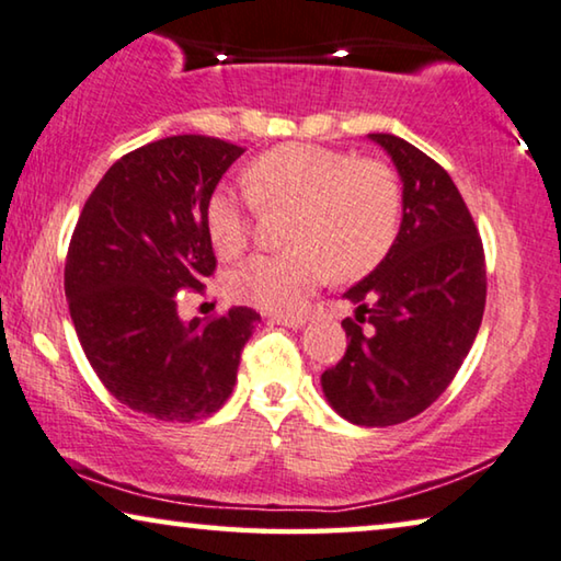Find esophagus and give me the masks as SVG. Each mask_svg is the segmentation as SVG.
Returning <instances> with one entry per match:
<instances>
[{"label":"esophagus","mask_w":561,"mask_h":561,"mask_svg":"<svg viewBox=\"0 0 561 561\" xmlns=\"http://www.w3.org/2000/svg\"><path fill=\"white\" fill-rule=\"evenodd\" d=\"M273 323H280V327H288V329H304L308 316L306 313H296V316H273L271 319Z\"/></svg>","instance_id":"34e87169"}]
</instances>
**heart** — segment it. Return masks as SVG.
I'll list each match as a JSON object with an SVG mask.
<instances>
[{
  "mask_svg": "<svg viewBox=\"0 0 561 561\" xmlns=\"http://www.w3.org/2000/svg\"><path fill=\"white\" fill-rule=\"evenodd\" d=\"M245 190L263 213L290 209L288 245L232 267L227 296L265 311H296L334 273L354 280L389 253L400 230L402 194L385 164L313 144H283L245 169ZM207 232L215 253L234 257L248 248L253 209L232 186L207 199Z\"/></svg>",
  "mask_w": 561,
  "mask_h": 561,
  "instance_id": "1",
  "label": "heart"
}]
</instances>
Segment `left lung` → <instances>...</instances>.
Returning a JSON list of instances; mask_svg holds the SVG:
<instances>
[{"label": "left lung", "mask_w": 561, "mask_h": 561, "mask_svg": "<svg viewBox=\"0 0 561 561\" xmlns=\"http://www.w3.org/2000/svg\"><path fill=\"white\" fill-rule=\"evenodd\" d=\"M402 182L400 232L367 278L344 294L346 354L321 375L341 417L387 427L445 392L473 346L485 308L483 242L440 164L392 134H369Z\"/></svg>", "instance_id": "left-lung-1"}]
</instances>
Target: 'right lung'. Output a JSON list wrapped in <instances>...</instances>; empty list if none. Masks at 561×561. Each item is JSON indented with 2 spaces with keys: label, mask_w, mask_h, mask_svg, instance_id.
<instances>
[{
  "label": "right lung",
  "mask_w": 561,
  "mask_h": 561,
  "mask_svg": "<svg viewBox=\"0 0 561 561\" xmlns=\"http://www.w3.org/2000/svg\"><path fill=\"white\" fill-rule=\"evenodd\" d=\"M245 149L169 136L121 157L88 197L65 261V298L103 387L146 417L194 422L232 394L253 308L182 321L176 294L215 273L207 199Z\"/></svg>",
  "instance_id": "1"
}]
</instances>
